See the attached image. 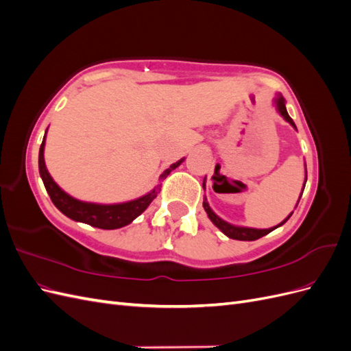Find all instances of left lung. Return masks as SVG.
Wrapping results in <instances>:
<instances>
[{"label": "left lung", "instance_id": "1", "mask_svg": "<svg viewBox=\"0 0 351 351\" xmlns=\"http://www.w3.org/2000/svg\"><path fill=\"white\" fill-rule=\"evenodd\" d=\"M275 104H277V110H278V112L284 117V120L285 121H289L294 129H295V124H294V121L291 120V117L289 115V112H287V110H285V99L281 97V95H278L277 98H275ZM306 180H307V176H306ZM306 183V182H304ZM204 189H205V183H204ZM204 208H205V210H206V214H208V217H209V219L214 222V224L224 232V234L227 236V237H230V239H234V240H241V241H253V240H258V239H261V237H263V236H267V234H269L271 231H274L275 228H278V227H281L284 222L289 219L291 215H289L287 217L281 224H278L277 227H274V228H267V230H256V228H247V227H236V226H231V224H228V222H226L224 219H221L218 215H215L214 214V210L210 209V206L208 205V200H206V197H204Z\"/></svg>", "mask_w": 351, "mask_h": 351}]
</instances>
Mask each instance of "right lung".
<instances>
[{
	"mask_svg": "<svg viewBox=\"0 0 351 351\" xmlns=\"http://www.w3.org/2000/svg\"><path fill=\"white\" fill-rule=\"evenodd\" d=\"M44 146H45V136L44 141H42V145L39 147V174L42 182H44V186L47 189V192L54 204L62 214L69 217L73 221H79L84 222V224H89L92 227L102 228V230H115V228H121L127 224L139 217L142 212L149 206L151 202L156 197L158 192L161 189V184L155 187L152 192L147 195L134 199L130 202H124V204H115V205H99V204H89V202H82L71 197L67 195L64 190H61L58 184L52 180L49 176L48 169L45 167V159H44ZM184 161L180 159L176 164H173L169 168H167L165 171L161 174V180H164L169 173L176 169L180 164Z\"/></svg>",
	"mask_w": 351,
	"mask_h": 351,
	"instance_id": "1",
	"label": "right lung"
}]
</instances>
